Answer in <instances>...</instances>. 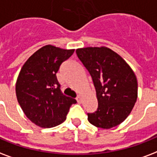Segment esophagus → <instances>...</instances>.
<instances>
[{
  "instance_id": "1",
  "label": "esophagus",
  "mask_w": 157,
  "mask_h": 157,
  "mask_svg": "<svg viewBox=\"0 0 157 157\" xmlns=\"http://www.w3.org/2000/svg\"><path fill=\"white\" fill-rule=\"evenodd\" d=\"M76 101H77L79 104H80V103H81V101H82V100H81V96H80V95H78V96L76 97Z\"/></svg>"
}]
</instances>
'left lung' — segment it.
<instances>
[{
	"instance_id": "8db88e82",
	"label": "left lung",
	"mask_w": 157,
	"mask_h": 157,
	"mask_svg": "<svg viewBox=\"0 0 157 157\" xmlns=\"http://www.w3.org/2000/svg\"><path fill=\"white\" fill-rule=\"evenodd\" d=\"M94 83L97 110L88 113L94 126L109 129L118 126L131 113L137 98V81L133 71L118 54L105 47L76 51Z\"/></svg>"
}]
</instances>
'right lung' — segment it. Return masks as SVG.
<instances>
[{"mask_svg":"<svg viewBox=\"0 0 157 157\" xmlns=\"http://www.w3.org/2000/svg\"><path fill=\"white\" fill-rule=\"evenodd\" d=\"M74 49L46 45L25 62L16 81V97L27 118L36 125L49 128L65 121L76 100L62 93L57 72Z\"/></svg>","mask_w":157,"mask_h":157,"instance_id":"add662e5","label":"right lung"}]
</instances>
